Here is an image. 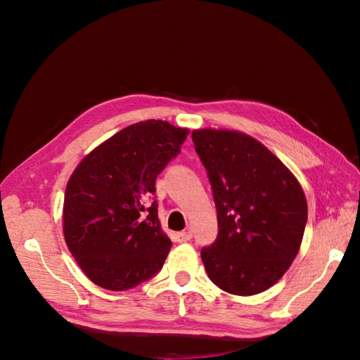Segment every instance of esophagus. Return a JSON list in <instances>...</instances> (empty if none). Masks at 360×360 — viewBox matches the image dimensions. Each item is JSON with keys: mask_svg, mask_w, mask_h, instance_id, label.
I'll return each mask as SVG.
<instances>
[{"mask_svg": "<svg viewBox=\"0 0 360 360\" xmlns=\"http://www.w3.org/2000/svg\"><path fill=\"white\" fill-rule=\"evenodd\" d=\"M192 238V233L191 231H181V233H177L176 234V240L179 243H183V242H189Z\"/></svg>", "mask_w": 360, "mask_h": 360, "instance_id": "1", "label": "esophagus"}]
</instances>
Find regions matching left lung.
I'll use <instances>...</instances> for the list:
<instances>
[{"label": "left lung", "instance_id": "obj_1", "mask_svg": "<svg viewBox=\"0 0 360 360\" xmlns=\"http://www.w3.org/2000/svg\"><path fill=\"white\" fill-rule=\"evenodd\" d=\"M192 139L209 172L219 228L201 250L207 275L236 296L263 292L300 249L308 219L300 183L264 144L238 130L197 129Z\"/></svg>", "mask_w": 360, "mask_h": 360}]
</instances>
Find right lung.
Instances as JSON below:
<instances>
[{
	"mask_svg": "<svg viewBox=\"0 0 360 360\" xmlns=\"http://www.w3.org/2000/svg\"><path fill=\"white\" fill-rule=\"evenodd\" d=\"M188 135L189 129L162 120L130 124L91 150L72 172L63 234L96 285L135 288L165 263L171 240L160 226L156 201H148L159 172L180 153Z\"/></svg>",
	"mask_w": 360,
	"mask_h": 360,
	"instance_id": "1",
	"label": "right lung"
}]
</instances>
